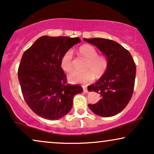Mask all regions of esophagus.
Segmentation results:
<instances>
[{
    "label": "esophagus",
    "instance_id": "obj_1",
    "mask_svg": "<svg viewBox=\"0 0 154 154\" xmlns=\"http://www.w3.org/2000/svg\"><path fill=\"white\" fill-rule=\"evenodd\" d=\"M83 92H85V93H88V90L87 88H86L85 87V86H83Z\"/></svg>",
    "mask_w": 154,
    "mask_h": 154
}]
</instances>
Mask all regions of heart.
Segmentation results:
<instances>
[{"mask_svg":"<svg viewBox=\"0 0 154 154\" xmlns=\"http://www.w3.org/2000/svg\"><path fill=\"white\" fill-rule=\"evenodd\" d=\"M79 53L84 57L87 62L84 72L73 71L68 75L69 81L73 83H88L94 79V73L97 77L104 74L108 67V60L105 56L98 55V51L93 46L85 45L79 48ZM73 52L67 50L63 54L60 61L61 68L65 72H70L73 69Z\"/></svg>","mask_w":154,"mask_h":154,"instance_id":"1","label":"heart"}]
</instances>
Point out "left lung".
Returning a JSON list of instances; mask_svg holds the SVG:
<instances>
[{
  "mask_svg": "<svg viewBox=\"0 0 154 154\" xmlns=\"http://www.w3.org/2000/svg\"><path fill=\"white\" fill-rule=\"evenodd\" d=\"M84 41L96 46L108 60V67L88 91L100 94L101 100L89 104L90 110L102 117H111L125 108L133 93L136 66L128 50L111 40L93 38Z\"/></svg>",
  "mask_w": 154,
  "mask_h": 154,
  "instance_id": "obj_1",
  "label": "left lung"
}]
</instances>
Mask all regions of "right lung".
<instances>
[{"mask_svg": "<svg viewBox=\"0 0 154 154\" xmlns=\"http://www.w3.org/2000/svg\"><path fill=\"white\" fill-rule=\"evenodd\" d=\"M79 43V38L43 35L23 54L19 81L25 102L39 116L62 119L72 108L73 97L83 92L81 85L66 83L60 65L63 54Z\"/></svg>", "mask_w": 154, "mask_h": 154, "instance_id": "add662e5", "label": "right lung"}]
</instances>
